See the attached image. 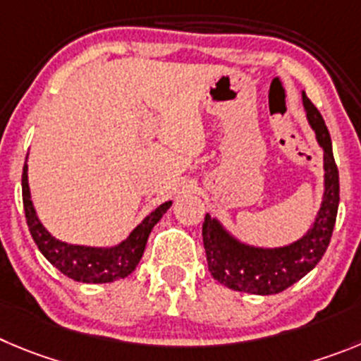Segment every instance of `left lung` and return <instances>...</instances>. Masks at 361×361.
<instances>
[{
	"label": "left lung",
	"instance_id": "obj_1",
	"mask_svg": "<svg viewBox=\"0 0 361 361\" xmlns=\"http://www.w3.org/2000/svg\"><path fill=\"white\" fill-rule=\"evenodd\" d=\"M306 117L324 149V201L313 228L294 244L278 249L244 245L222 230L207 214L203 222V244L210 274L231 290L271 295L287 290L308 274L324 257L335 228L340 201L338 169L331 149V137L321 112L302 92Z\"/></svg>",
	"mask_w": 361,
	"mask_h": 361
}]
</instances>
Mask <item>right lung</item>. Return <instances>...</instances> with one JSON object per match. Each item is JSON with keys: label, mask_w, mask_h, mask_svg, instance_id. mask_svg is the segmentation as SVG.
Segmentation results:
<instances>
[{"label": "right lung", "mask_w": 361, "mask_h": 361, "mask_svg": "<svg viewBox=\"0 0 361 361\" xmlns=\"http://www.w3.org/2000/svg\"><path fill=\"white\" fill-rule=\"evenodd\" d=\"M171 204L173 203L167 201L151 212L139 226L131 231L130 237L116 247L101 249L66 244V242L56 240L49 231H46V228L37 219L32 200H30L28 165L25 164L23 167V207H25L26 222H28L32 238L35 240L39 251L48 258L49 264L55 265L63 276L74 281L110 283L131 274L142 258L151 230L160 221L161 215L169 210Z\"/></svg>", "instance_id": "obj_1"}]
</instances>
